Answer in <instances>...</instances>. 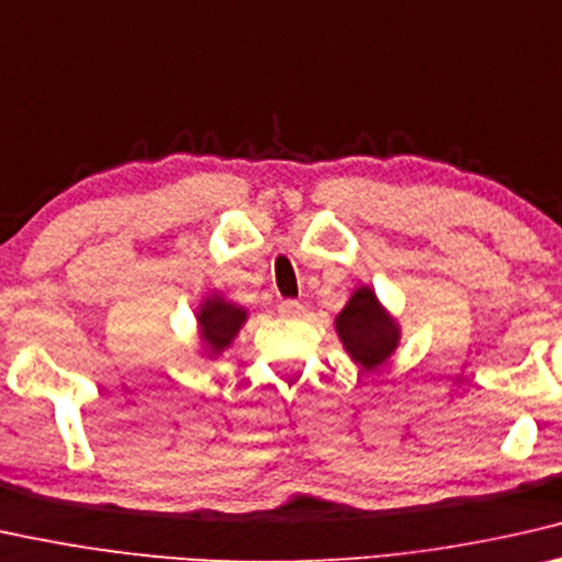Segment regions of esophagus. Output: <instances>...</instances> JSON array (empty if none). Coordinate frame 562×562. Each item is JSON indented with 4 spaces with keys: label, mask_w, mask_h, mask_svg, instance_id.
I'll return each mask as SVG.
<instances>
[{
    "label": "esophagus",
    "mask_w": 562,
    "mask_h": 562,
    "mask_svg": "<svg viewBox=\"0 0 562 562\" xmlns=\"http://www.w3.org/2000/svg\"><path fill=\"white\" fill-rule=\"evenodd\" d=\"M278 310H280V315H284V317H300V315H303V303H300V300L288 297V300H280Z\"/></svg>",
    "instance_id": "34e87169"
}]
</instances>
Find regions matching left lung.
Listing matches in <instances>:
<instances>
[{
	"instance_id": "1",
	"label": "left lung",
	"mask_w": 562,
	"mask_h": 562,
	"mask_svg": "<svg viewBox=\"0 0 562 562\" xmlns=\"http://www.w3.org/2000/svg\"><path fill=\"white\" fill-rule=\"evenodd\" d=\"M335 328H338L342 346L353 356V361L366 368L381 366L398 342L396 323L391 321L368 288H361L350 297V303L335 321Z\"/></svg>"
}]
</instances>
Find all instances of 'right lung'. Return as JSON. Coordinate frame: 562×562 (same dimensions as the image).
I'll return each instance as SVG.
<instances>
[{
	"mask_svg": "<svg viewBox=\"0 0 562 562\" xmlns=\"http://www.w3.org/2000/svg\"><path fill=\"white\" fill-rule=\"evenodd\" d=\"M245 310L234 307L229 303H224L222 297L206 300L199 310V325H201V335L209 342V348L214 353H220L232 342L234 335H237L239 325L245 323Z\"/></svg>",
	"mask_w": 562,
	"mask_h": 562,
	"instance_id": "1",
	"label": "right lung"
}]
</instances>
